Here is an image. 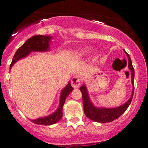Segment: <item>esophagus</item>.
<instances>
[{
    "mask_svg": "<svg viewBox=\"0 0 148 148\" xmlns=\"http://www.w3.org/2000/svg\"><path fill=\"white\" fill-rule=\"evenodd\" d=\"M81 82H82V79L79 77H73L71 81V86H72L73 88H79V86L81 84Z\"/></svg>",
    "mask_w": 148,
    "mask_h": 148,
    "instance_id": "esophagus-1",
    "label": "esophagus"
}]
</instances>
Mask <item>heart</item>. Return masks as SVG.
Listing matches in <instances>:
<instances>
[{
  "instance_id": "heart-1",
  "label": "heart",
  "mask_w": 148,
  "mask_h": 148,
  "mask_svg": "<svg viewBox=\"0 0 148 148\" xmlns=\"http://www.w3.org/2000/svg\"><path fill=\"white\" fill-rule=\"evenodd\" d=\"M91 50V48L89 47H86L81 48L77 51V55L78 57H85L90 53Z\"/></svg>"
}]
</instances>
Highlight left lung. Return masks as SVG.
Wrapping results in <instances>:
<instances>
[{"instance_id": "left-lung-1", "label": "left lung", "mask_w": 148, "mask_h": 148, "mask_svg": "<svg viewBox=\"0 0 148 148\" xmlns=\"http://www.w3.org/2000/svg\"><path fill=\"white\" fill-rule=\"evenodd\" d=\"M127 59H128V68L131 71V81L132 84H133V91L132 94L129 100L126 103L121 105V106L117 108H97L94 106V104L90 100V98L88 96V91L86 89V87L85 85H82L80 87V91L82 94V99H83V105H84V111L85 115L88 119L96 121L98 123H109L113 121V120L119 119L120 116L123 114L127 108H128L129 105L131 103L132 99H133V94H134V76L135 71L133 69V64H132L131 60L129 56V54L125 52Z\"/></svg>"}]
</instances>
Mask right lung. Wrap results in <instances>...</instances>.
<instances>
[{
  "mask_svg": "<svg viewBox=\"0 0 148 148\" xmlns=\"http://www.w3.org/2000/svg\"><path fill=\"white\" fill-rule=\"evenodd\" d=\"M52 36H45V35H35L28 39L21 47L18 48L15 52L12 62L10 64V69H11L12 65L17 61H18L23 57H27L32 52H45L49 49V42L52 40ZM74 88L71 86L70 82L68 84L62 89L61 95H60V106L55 112L49 116L44 118H39L35 120H31L32 123L38 125H49L56 123L62 118V108L66 101V97L69 96L71 91Z\"/></svg>",
  "mask_w": 148,
  "mask_h": 148,
  "instance_id": "right-lung-1",
  "label": "right lung"
}]
</instances>
